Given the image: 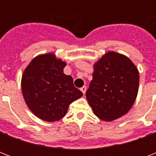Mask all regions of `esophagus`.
<instances>
[{
  "label": "esophagus",
  "mask_w": 156,
  "mask_h": 156,
  "mask_svg": "<svg viewBox=\"0 0 156 156\" xmlns=\"http://www.w3.org/2000/svg\"><path fill=\"white\" fill-rule=\"evenodd\" d=\"M80 90H81V91L83 92V95H85L86 90H87V87H86V86H83V87H81V88H80Z\"/></svg>",
  "instance_id": "obj_1"
}]
</instances>
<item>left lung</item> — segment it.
<instances>
[{"mask_svg": "<svg viewBox=\"0 0 156 156\" xmlns=\"http://www.w3.org/2000/svg\"><path fill=\"white\" fill-rule=\"evenodd\" d=\"M138 85L139 73L135 65L123 54L111 51L94 64L86 96L95 116L112 121L130 110Z\"/></svg>", "mask_w": 156, "mask_h": 156, "instance_id": "obj_1", "label": "left lung"}]
</instances>
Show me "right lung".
Returning a JSON list of instances; mask_svg holds the SVG:
<instances>
[{"label":"right lung","instance_id":"right-lung-1","mask_svg":"<svg viewBox=\"0 0 156 156\" xmlns=\"http://www.w3.org/2000/svg\"><path fill=\"white\" fill-rule=\"evenodd\" d=\"M66 62L52 52L32 59L23 72L22 92L34 115L52 122L65 116L69 105L83 96L73 86V78L64 73Z\"/></svg>","mask_w":156,"mask_h":156}]
</instances>
